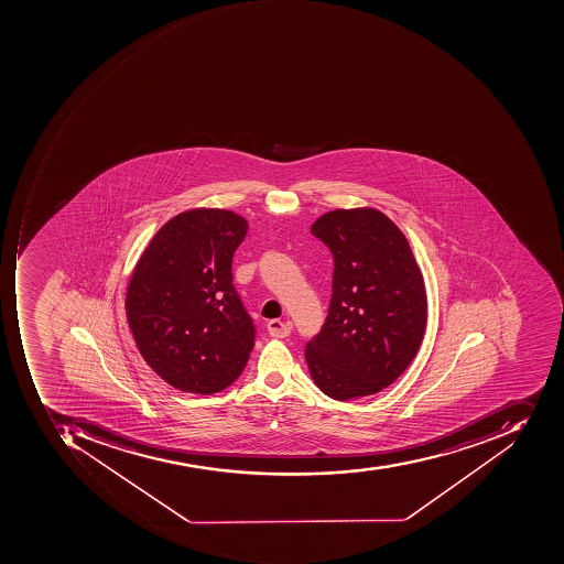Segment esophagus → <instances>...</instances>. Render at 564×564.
I'll list each match as a JSON object with an SVG mask.
<instances>
[{
    "instance_id": "1",
    "label": "esophagus",
    "mask_w": 564,
    "mask_h": 564,
    "mask_svg": "<svg viewBox=\"0 0 564 564\" xmlns=\"http://www.w3.org/2000/svg\"><path fill=\"white\" fill-rule=\"evenodd\" d=\"M268 330L272 338H286L292 333V323L280 321V318H272L268 323Z\"/></svg>"
}]
</instances>
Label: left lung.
I'll list each match as a JSON object with an SVG mask.
<instances>
[{
	"instance_id": "obj_1",
	"label": "left lung",
	"mask_w": 564,
	"mask_h": 564,
	"mask_svg": "<svg viewBox=\"0 0 564 564\" xmlns=\"http://www.w3.org/2000/svg\"><path fill=\"white\" fill-rule=\"evenodd\" d=\"M311 231L329 247L335 272L326 323L305 346L308 370L333 400L370 397L397 381L422 345L424 276L381 210H329Z\"/></svg>"
}]
</instances>
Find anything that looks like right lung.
I'll list each match as a JSON object with an SVG mask.
<instances>
[{"mask_svg":"<svg viewBox=\"0 0 564 564\" xmlns=\"http://www.w3.org/2000/svg\"><path fill=\"white\" fill-rule=\"evenodd\" d=\"M247 229L234 210H185L161 226L133 269L124 308L137 348L180 391H223L249 361L256 327L231 274Z\"/></svg>","mask_w":564,"mask_h":564,"instance_id":"obj_1","label":"right lung"}]
</instances>
